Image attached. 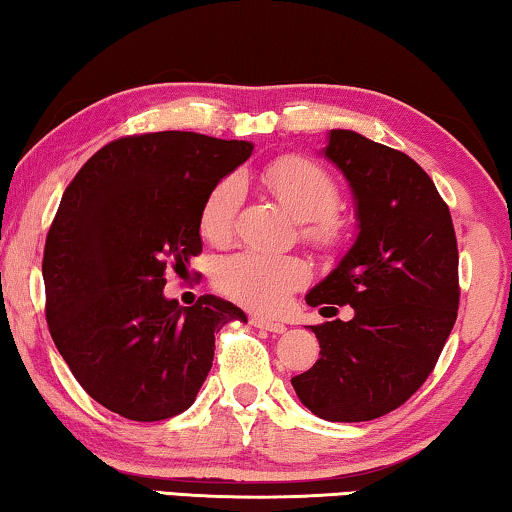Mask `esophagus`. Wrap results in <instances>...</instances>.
Segmentation results:
<instances>
[{"label":"esophagus","mask_w":512,"mask_h":512,"mask_svg":"<svg viewBox=\"0 0 512 512\" xmlns=\"http://www.w3.org/2000/svg\"><path fill=\"white\" fill-rule=\"evenodd\" d=\"M249 322L258 329H265V332H272V334H283L286 332V325L277 320H270V318H263V316H251Z\"/></svg>","instance_id":"34e87169"}]
</instances>
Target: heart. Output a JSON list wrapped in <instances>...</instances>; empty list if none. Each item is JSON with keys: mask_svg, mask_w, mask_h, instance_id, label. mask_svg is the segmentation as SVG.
I'll return each mask as SVG.
<instances>
[{"mask_svg": "<svg viewBox=\"0 0 512 512\" xmlns=\"http://www.w3.org/2000/svg\"><path fill=\"white\" fill-rule=\"evenodd\" d=\"M258 178L297 219H302L304 240L320 249H334L343 240V224L336 217L338 183L320 164L300 155H283L265 164ZM242 203V185L226 176L210 187L199 212L201 235L222 245L233 235ZM217 290L247 309L274 311L306 281V265L297 256L242 249L219 258L212 272Z\"/></svg>", "mask_w": 512, "mask_h": 512, "instance_id": "obj_1", "label": "heart"}]
</instances>
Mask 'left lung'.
Masks as SVG:
<instances>
[{
  "label": "left lung",
  "mask_w": 512,
  "mask_h": 512,
  "mask_svg": "<svg viewBox=\"0 0 512 512\" xmlns=\"http://www.w3.org/2000/svg\"><path fill=\"white\" fill-rule=\"evenodd\" d=\"M325 155L350 180L361 231L306 304H350L355 318L311 325L320 359L290 382L320 419L371 421L407 403L442 355L460 306L458 240L410 155L352 130H332Z\"/></svg>",
  "instance_id": "8db88e82"
}]
</instances>
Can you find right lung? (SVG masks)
<instances>
[{
	"instance_id": "obj_1",
	"label": "right lung",
	"mask_w": 512,
	"mask_h": 512,
	"mask_svg": "<svg viewBox=\"0 0 512 512\" xmlns=\"http://www.w3.org/2000/svg\"><path fill=\"white\" fill-rule=\"evenodd\" d=\"M251 148L199 132L125 135L93 153L61 196L43 251L45 318L70 373L109 412H185L212 368L215 334L247 320L219 297L178 306L162 288L203 251V199Z\"/></svg>"
}]
</instances>
